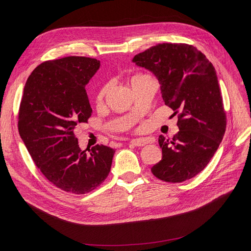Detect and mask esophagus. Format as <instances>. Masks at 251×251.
Segmentation results:
<instances>
[{"mask_svg":"<svg viewBox=\"0 0 251 251\" xmlns=\"http://www.w3.org/2000/svg\"><path fill=\"white\" fill-rule=\"evenodd\" d=\"M149 141L144 138H137V139H132L130 141L131 144H133L135 147H142V146H146Z\"/></svg>","mask_w":251,"mask_h":251,"instance_id":"obj_1","label":"esophagus"}]
</instances>
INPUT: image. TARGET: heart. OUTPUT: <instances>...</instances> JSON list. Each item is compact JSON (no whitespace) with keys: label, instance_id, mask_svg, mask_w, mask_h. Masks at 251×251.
Masks as SVG:
<instances>
[{"label":"heart","instance_id":"1","mask_svg":"<svg viewBox=\"0 0 251 251\" xmlns=\"http://www.w3.org/2000/svg\"><path fill=\"white\" fill-rule=\"evenodd\" d=\"M141 76H142V75H135V76H133L132 79H131V83H132L133 81H135L137 78H139V77H141ZM108 88H109V83H104L103 85L100 86V88L99 89L98 94H97V97H96L97 101H101V100H102V99L104 98L105 94H107Z\"/></svg>","mask_w":251,"mask_h":251}]
</instances>
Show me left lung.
<instances>
[{"label":"left lung","mask_w":251,"mask_h":251,"mask_svg":"<svg viewBox=\"0 0 251 251\" xmlns=\"http://www.w3.org/2000/svg\"><path fill=\"white\" fill-rule=\"evenodd\" d=\"M133 62L156 76L165 104L178 115V132L172 138L159 137L163 157L151 173L170 183L193 178L207 166L226 131L213 64L187 44H159L139 52Z\"/></svg>","instance_id":"1"}]
</instances>
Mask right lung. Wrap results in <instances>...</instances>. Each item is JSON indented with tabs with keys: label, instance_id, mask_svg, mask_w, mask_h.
Masks as SVG:
<instances>
[{
	"label": "right lung",
	"instance_id": "add662e5",
	"mask_svg": "<svg viewBox=\"0 0 251 251\" xmlns=\"http://www.w3.org/2000/svg\"><path fill=\"white\" fill-rule=\"evenodd\" d=\"M100 67L92 58L70 56L38 65L25 83L19 134L35 166L59 189L85 194L108 177L115 151L103 144L82 151L75 137L92 109L85 85Z\"/></svg>",
	"mask_w": 251,
	"mask_h": 251
}]
</instances>
